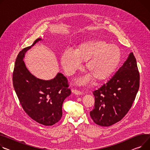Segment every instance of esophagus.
Returning <instances> with one entry per match:
<instances>
[{"label":"esophagus","instance_id":"1","mask_svg":"<svg viewBox=\"0 0 150 150\" xmlns=\"http://www.w3.org/2000/svg\"><path fill=\"white\" fill-rule=\"evenodd\" d=\"M72 93H73L74 94H75V95H81V94H83L82 92H81L80 91H78V90H72Z\"/></svg>","mask_w":150,"mask_h":150}]
</instances>
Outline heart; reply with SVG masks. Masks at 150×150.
Returning <instances> with one entry per match:
<instances>
[{
  "label": "heart",
  "mask_w": 150,
  "mask_h": 150,
  "mask_svg": "<svg viewBox=\"0 0 150 150\" xmlns=\"http://www.w3.org/2000/svg\"><path fill=\"white\" fill-rule=\"evenodd\" d=\"M121 60V51L117 45L108 44L99 39L86 40L75 50L66 51L61 56V64L67 75L79 69L81 62H85L84 69L89 75L78 80L79 84H86L92 78L101 83L110 77Z\"/></svg>",
  "instance_id": "b5f03b06"
}]
</instances>
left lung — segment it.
Returning a JSON list of instances; mask_svg holds the SVG:
<instances>
[{
    "instance_id": "8db88e82",
    "label": "left lung",
    "mask_w": 150,
    "mask_h": 150,
    "mask_svg": "<svg viewBox=\"0 0 150 150\" xmlns=\"http://www.w3.org/2000/svg\"><path fill=\"white\" fill-rule=\"evenodd\" d=\"M139 73L133 54L113 76L95 91V108L90 112L94 122L110 126L125 116L134 101L139 88Z\"/></svg>"
}]
</instances>
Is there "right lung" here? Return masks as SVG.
I'll list each match as a JSON object with an SVG mask.
<instances>
[{"instance_id": "1", "label": "right lung", "mask_w": 150, "mask_h": 150, "mask_svg": "<svg viewBox=\"0 0 150 150\" xmlns=\"http://www.w3.org/2000/svg\"><path fill=\"white\" fill-rule=\"evenodd\" d=\"M23 49L16 59L13 74L15 92L24 111L33 120L46 125H52L60 120L62 105L71 93L67 78L58 73L55 77L44 80L34 76L26 68L23 58L25 53L38 42Z\"/></svg>"}]
</instances>
